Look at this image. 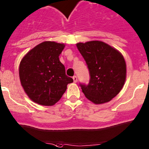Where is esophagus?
Instances as JSON below:
<instances>
[{"instance_id":"1","label":"esophagus","mask_w":149,"mask_h":149,"mask_svg":"<svg viewBox=\"0 0 149 149\" xmlns=\"http://www.w3.org/2000/svg\"><path fill=\"white\" fill-rule=\"evenodd\" d=\"M73 81H74L75 83H76V81H77V77H76V76H73Z\"/></svg>"}]
</instances>
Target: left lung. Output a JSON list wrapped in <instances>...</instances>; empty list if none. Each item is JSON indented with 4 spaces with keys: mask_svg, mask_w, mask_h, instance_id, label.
<instances>
[{
    "mask_svg": "<svg viewBox=\"0 0 149 149\" xmlns=\"http://www.w3.org/2000/svg\"><path fill=\"white\" fill-rule=\"evenodd\" d=\"M76 46L90 72L89 84H80L85 97L95 104L111 101L126 81V65L123 55L101 41L79 42Z\"/></svg>",
    "mask_w": 149,
    "mask_h": 149,
    "instance_id": "left-lung-1",
    "label": "left lung"
}]
</instances>
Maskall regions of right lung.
<instances>
[{"instance_id":"right-lung-1","label":"right lung","mask_w":149,"mask_h":149,"mask_svg":"<svg viewBox=\"0 0 149 149\" xmlns=\"http://www.w3.org/2000/svg\"><path fill=\"white\" fill-rule=\"evenodd\" d=\"M65 44L45 41L29 51L22 59L19 76L25 93L31 101L53 106L60 100L67 85L73 81L65 74L59 56Z\"/></svg>"}]
</instances>
